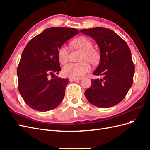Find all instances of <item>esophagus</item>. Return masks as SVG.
Masks as SVG:
<instances>
[{
    "label": "esophagus",
    "instance_id": "esophagus-1",
    "mask_svg": "<svg viewBox=\"0 0 150 150\" xmlns=\"http://www.w3.org/2000/svg\"><path fill=\"white\" fill-rule=\"evenodd\" d=\"M69 80L70 81H78L79 79H78V78H69Z\"/></svg>",
    "mask_w": 150,
    "mask_h": 150
}]
</instances>
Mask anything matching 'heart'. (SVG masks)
Instances as JSON below:
<instances>
[{
  "label": "heart",
  "mask_w": 150,
  "mask_h": 150,
  "mask_svg": "<svg viewBox=\"0 0 150 150\" xmlns=\"http://www.w3.org/2000/svg\"><path fill=\"white\" fill-rule=\"evenodd\" d=\"M71 46L83 51V61H88L92 64H96L99 61V54L93 48V43L89 38L80 37L72 40ZM58 59L61 64H66L69 61V51L66 45H62L57 51ZM91 69V66L88 61L79 63H69L62 69L63 74L66 76L79 78L84 76Z\"/></svg>",
  "instance_id": "1"
}]
</instances>
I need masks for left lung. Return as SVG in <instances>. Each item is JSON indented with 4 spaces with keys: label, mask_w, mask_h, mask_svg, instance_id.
I'll list each match as a JSON object with an SVG mask.
<instances>
[{
    "label": "left lung",
    "mask_w": 150,
    "mask_h": 150,
    "mask_svg": "<svg viewBox=\"0 0 150 150\" xmlns=\"http://www.w3.org/2000/svg\"><path fill=\"white\" fill-rule=\"evenodd\" d=\"M96 42L100 62L93 72L103 78L91 79L84 94L88 101L99 108L114 106L123 100L133 82L134 64L128 44L114 31L104 28L80 30Z\"/></svg>",
    "instance_id": "1"
}]
</instances>
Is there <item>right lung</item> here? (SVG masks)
<instances>
[{
	"instance_id": "right-lung-1",
	"label": "right lung",
	"mask_w": 150,
	"mask_h": 150,
	"mask_svg": "<svg viewBox=\"0 0 150 150\" xmlns=\"http://www.w3.org/2000/svg\"><path fill=\"white\" fill-rule=\"evenodd\" d=\"M78 33L74 28H49L26 45L17 74L19 91L24 102L33 110L47 111L62 102L69 81L55 76L61 71L57 51Z\"/></svg>"
}]
</instances>
